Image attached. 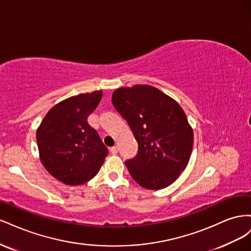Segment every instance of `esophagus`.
<instances>
[{"mask_svg":"<svg viewBox=\"0 0 251 251\" xmlns=\"http://www.w3.org/2000/svg\"><path fill=\"white\" fill-rule=\"evenodd\" d=\"M110 151H111L112 154L115 155V154L118 153V148H117V147H112V148L110 149Z\"/></svg>","mask_w":251,"mask_h":251,"instance_id":"esophagus-1","label":"esophagus"}]
</instances>
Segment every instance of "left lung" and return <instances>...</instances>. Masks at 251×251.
<instances>
[{"label":"left lung","instance_id":"1","mask_svg":"<svg viewBox=\"0 0 251 251\" xmlns=\"http://www.w3.org/2000/svg\"><path fill=\"white\" fill-rule=\"evenodd\" d=\"M112 102L138 142L137 155L126 161L132 178L148 189L171 185L185 170L193 150L194 133L184 111L151 86L119 88Z\"/></svg>","mask_w":251,"mask_h":251}]
</instances>
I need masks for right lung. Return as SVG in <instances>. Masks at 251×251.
I'll list each match as a JSON object with an SVG mask.
<instances>
[{
  "instance_id": "1",
  "label": "right lung",
  "mask_w": 251,
  "mask_h": 251,
  "mask_svg": "<svg viewBox=\"0 0 251 251\" xmlns=\"http://www.w3.org/2000/svg\"><path fill=\"white\" fill-rule=\"evenodd\" d=\"M101 91L78 94L55 104L36 131L43 165L68 185H79L100 172L108 148L88 117L100 103Z\"/></svg>"
}]
</instances>
